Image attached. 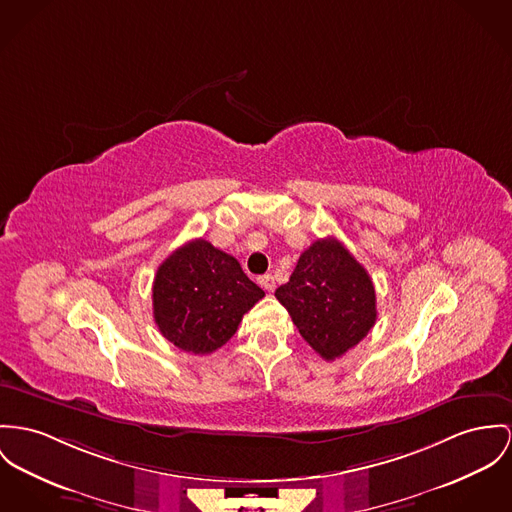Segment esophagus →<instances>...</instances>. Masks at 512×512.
I'll return each mask as SVG.
<instances>
[{
  "label": "esophagus",
  "mask_w": 512,
  "mask_h": 512,
  "mask_svg": "<svg viewBox=\"0 0 512 512\" xmlns=\"http://www.w3.org/2000/svg\"><path fill=\"white\" fill-rule=\"evenodd\" d=\"M257 282H259V286H261V288H265L267 292L275 290V276L273 275L259 276V278H257Z\"/></svg>",
  "instance_id": "obj_1"
}]
</instances>
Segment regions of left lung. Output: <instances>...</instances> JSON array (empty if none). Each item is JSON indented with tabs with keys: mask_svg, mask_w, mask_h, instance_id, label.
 I'll use <instances>...</instances> for the list:
<instances>
[{
	"mask_svg": "<svg viewBox=\"0 0 512 512\" xmlns=\"http://www.w3.org/2000/svg\"><path fill=\"white\" fill-rule=\"evenodd\" d=\"M275 296L304 341L325 360L358 345L378 314L372 278L335 237L314 241Z\"/></svg>",
	"mask_w": 512,
	"mask_h": 512,
	"instance_id": "8db88e82",
	"label": "left lung"
}]
</instances>
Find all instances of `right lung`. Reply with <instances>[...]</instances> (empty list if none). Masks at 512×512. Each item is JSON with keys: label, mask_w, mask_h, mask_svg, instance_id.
I'll use <instances>...</instances> for the list:
<instances>
[{"label": "right lung", "mask_w": 512, "mask_h": 512, "mask_svg": "<svg viewBox=\"0 0 512 512\" xmlns=\"http://www.w3.org/2000/svg\"><path fill=\"white\" fill-rule=\"evenodd\" d=\"M154 319L161 335L185 353L210 354L226 345L265 292L236 257L206 239L175 249L154 278Z\"/></svg>", "instance_id": "obj_1"}]
</instances>
